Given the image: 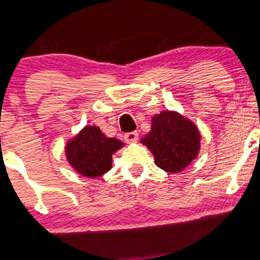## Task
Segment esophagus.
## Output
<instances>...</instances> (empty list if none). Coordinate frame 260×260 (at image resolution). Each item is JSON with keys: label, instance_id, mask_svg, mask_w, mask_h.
Wrapping results in <instances>:
<instances>
[{"label": "esophagus", "instance_id": "esophagus-1", "mask_svg": "<svg viewBox=\"0 0 260 260\" xmlns=\"http://www.w3.org/2000/svg\"><path fill=\"white\" fill-rule=\"evenodd\" d=\"M137 139H138V132H128L124 134V140H126L127 143H133V142H137Z\"/></svg>", "mask_w": 260, "mask_h": 260}]
</instances>
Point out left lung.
Instances as JSON below:
<instances>
[{"mask_svg":"<svg viewBox=\"0 0 260 260\" xmlns=\"http://www.w3.org/2000/svg\"><path fill=\"white\" fill-rule=\"evenodd\" d=\"M201 136L191 121L178 112L162 111L151 120V129L142 139L157 167L176 173L198 157Z\"/></svg>","mask_w":260,"mask_h":260,"instance_id":"8db88e82","label":"left lung"}]
</instances>
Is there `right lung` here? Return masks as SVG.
<instances>
[{"label": "right lung", "instance_id": "add662e5", "mask_svg": "<svg viewBox=\"0 0 260 260\" xmlns=\"http://www.w3.org/2000/svg\"><path fill=\"white\" fill-rule=\"evenodd\" d=\"M123 146L121 140L108 138L95 126H86L67 144V158L81 176L98 178L111 168L112 154Z\"/></svg>", "mask_w": 260, "mask_h": 260}]
</instances>
